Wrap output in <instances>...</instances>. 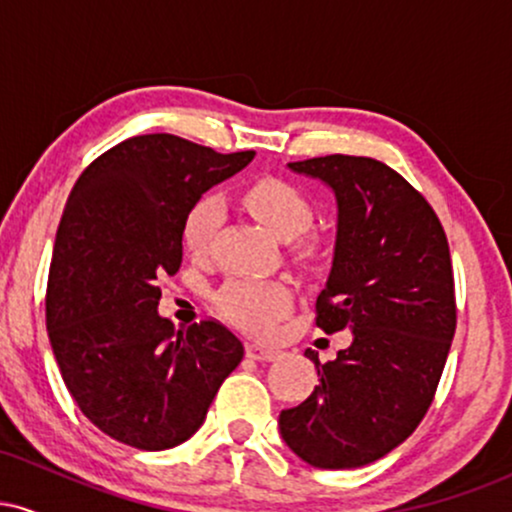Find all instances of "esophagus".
Wrapping results in <instances>:
<instances>
[{
    "instance_id": "esophagus-1",
    "label": "esophagus",
    "mask_w": 512,
    "mask_h": 512,
    "mask_svg": "<svg viewBox=\"0 0 512 512\" xmlns=\"http://www.w3.org/2000/svg\"><path fill=\"white\" fill-rule=\"evenodd\" d=\"M279 354H281L279 349H272V346H264L260 342L248 344V356L255 358V361H274Z\"/></svg>"
}]
</instances>
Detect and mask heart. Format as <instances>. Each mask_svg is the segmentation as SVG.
I'll return each mask as SVG.
<instances>
[{"mask_svg":"<svg viewBox=\"0 0 512 512\" xmlns=\"http://www.w3.org/2000/svg\"><path fill=\"white\" fill-rule=\"evenodd\" d=\"M245 209L279 240H296L308 231L313 209L296 187L284 180L264 178L243 190ZM221 204L214 197H202L192 204L182 221V245L187 255L202 260L207 257L216 228L221 223ZM293 291L281 279H257L238 276L226 281L216 293V305L233 325L252 332H264L289 310Z\"/></svg>","mask_w":512,"mask_h":512,"instance_id":"obj_1","label":"heart"}]
</instances>
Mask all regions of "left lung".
Here are the masks:
<instances>
[{
	"mask_svg": "<svg viewBox=\"0 0 512 512\" xmlns=\"http://www.w3.org/2000/svg\"><path fill=\"white\" fill-rule=\"evenodd\" d=\"M337 199L332 269L317 327L351 332L334 361L315 363L313 395L279 414L284 443L320 469H354L421 424L455 337V281L436 211L402 175L366 156L289 163Z\"/></svg>",
	"mask_w": 512,
	"mask_h": 512,
	"instance_id": "left-lung-1",
	"label": "left lung"
}]
</instances>
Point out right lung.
<instances>
[{"mask_svg":"<svg viewBox=\"0 0 512 512\" xmlns=\"http://www.w3.org/2000/svg\"><path fill=\"white\" fill-rule=\"evenodd\" d=\"M252 158L142 134L98 156L67 199L45 296L50 346L86 419L120 443H185L243 361L219 322L175 330L158 315L156 279L180 269L192 204Z\"/></svg>","mask_w":512,"mask_h":512,"instance_id":"1","label":"right lung"}]
</instances>
